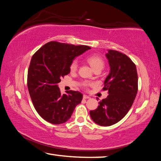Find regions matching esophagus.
Returning <instances> with one entry per match:
<instances>
[{
	"instance_id": "esophagus-1",
	"label": "esophagus",
	"mask_w": 161,
	"mask_h": 161,
	"mask_svg": "<svg viewBox=\"0 0 161 161\" xmlns=\"http://www.w3.org/2000/svg\"><path fill=\"white\" fill-rule=\"evenodd\" d=\"M83 98L84 99H89V96H87V95H85V94H84V96H83Z\"/></svg>"
}]
</instances>
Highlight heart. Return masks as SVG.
Listing matches in <instances>:
<instances>
[{"mask_svg":"<svg viewBox=\"0 0 161 161\" xmlns=\"http://www.w3.org/2000/svg\"><path fill=\"white\" fill-rule=\"evenodd\" d=\"M86 60L94 71L97 69H102L105 64L104 61H103V59H102V57L98 55L97 54H91V55H89L88 57H86ZM77 61L75 60L72 62V64L70 65V70L71 72H75V71L77 70ZM89 84L88 82H84L83 86H87Z\"/></svg>","mask_w":161,"mask_h":161,"instance_id":"obj_1","label":"heart"}]
</instances>
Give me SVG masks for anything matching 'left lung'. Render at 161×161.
<instances>
[{
  "instance_id": "8db88e82",
  "label": "left lung",
  "mask_w": 161,
  "mask_h": 161,
  "mask_svg": "<svg viewBox=\"0 0 161 161\" xmlns=\"http://www.w3.org/2000/svg\"><path fill=\"white\" fill-rule=\"evenodd\" d=\"M110 72L104 81L103 90L108 95L99 102L97 109L90 111L95 123L103 126L116 124L126 115L138 92V75L136 64L120 52L109 50L106 54Z\"/></svg>"
}]
</instances>
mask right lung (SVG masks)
Instances as JSON below:
<instances>
[{"label":"right lung","instance_id":"add662e5","mask_svg":"<svg viewBox=\"0 0 161 161\" xmlns=\"http://www.w3.org/2000/svg\"><path fill=\"white\" fill-rule=\"evenodd\" d=\"M91 49L56 41L47 42L32 57L28 72V88L32 103L43 119L53 124L66 122L83 95L80 92L62 94L58 84L70 72L76 57Z\"/></svg>","mask_w":161,"mask_h":161}]
</instances>
